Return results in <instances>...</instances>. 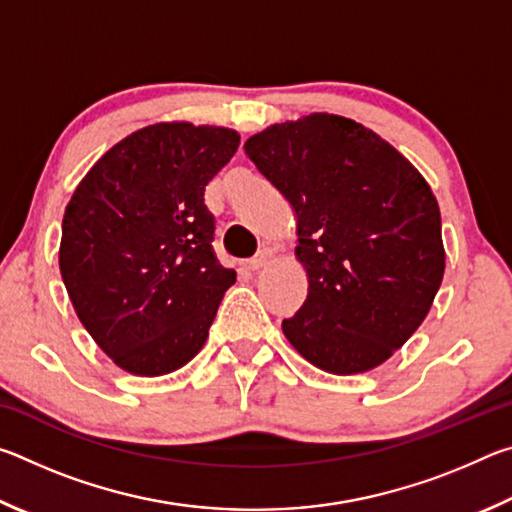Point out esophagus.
Returning <instances> with one entry per match:
<instances>
[{
  "label": "esophagus",
  "mask_w": 512,
  "mask_h": 512,
  "mask_svg": "<svg viewBox=\"0 0 512 512\" xmlns=\"http://www.w3.org/2000/svg\"><path fill=\"white\" fill-rule=\"evenodd\" d=\"M273 257H275V255H273L271 248H262L253 259H250L248 268H250V271H259V268H266L268 264L273 262Z\"/></svg>",
  "instance_id": "34e87169"
}]
</instances>
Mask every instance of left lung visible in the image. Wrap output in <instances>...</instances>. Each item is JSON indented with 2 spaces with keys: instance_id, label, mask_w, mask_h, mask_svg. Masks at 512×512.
<instances>
[{
  "instance_id": "left-lung-1",
  "label": "left lung",
  "mask_w": 512,
  "mask_h": 512,
  "mask_svg": "<svg viewBox=\"0 0 512 512\" xmlns=\"http://www.w3.org/2000/svg\"><path fill=\"white\" fill-rule=\"evenodd\" d=\"M244 149L298 219L309 293L282 320L284 336L332 375L377 368L422 325L443 282L427 180L370 128L327 112L268 126Z\"/></svg>"
}]
</instances>
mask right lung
<instances>
[{
  "label": "right lung",
  "instance_id": "1",
  "mask_svg": "<svg viewBox=\"0 0 512 512\" xmlns=\"http://www.w3.org/2000/svg\"><path fill=\"white\" fill-rule=\"evenodd\" d=\"M237 131L153 124L112 146L65 207L60 275L76 316L108 357L160 377L201 352L237 280L214 255L205 185Z\"/></svg>",
  "mask_w": 512,
  "mask_h": 512
}]
</instances>
